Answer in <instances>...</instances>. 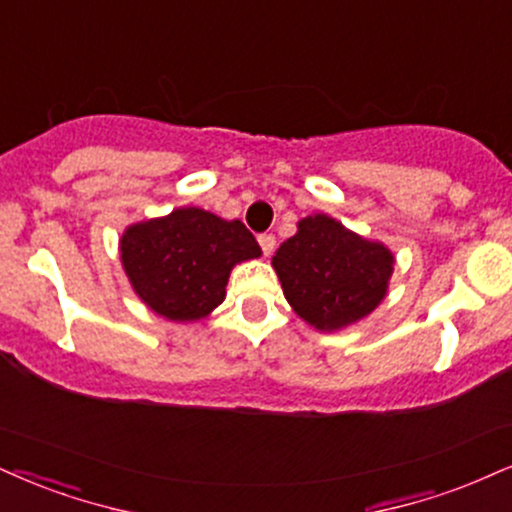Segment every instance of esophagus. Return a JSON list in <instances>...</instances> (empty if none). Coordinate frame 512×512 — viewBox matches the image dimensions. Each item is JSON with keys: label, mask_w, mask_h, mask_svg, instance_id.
Instances as JSON below:
<instances>
[{"label": "esophagus", "mask_w": 512, "mask_h": 512, "mask_svg": "<svg viewBox=\"0 0 512 512\" xmlns=\"http://www.w3.org/2000/svg\"><path fill=\"white\" fill-rule=\"evenodd\" d=\"M258 244H261V249H263V254L266 256H270L273 254V249H275V237L273 235H258Z\"/></svg>", "instance_id": "34e87169"}]
</instances>
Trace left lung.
Wrapping results in <instances>:
<instances>
[{"instance_id": "obj_1", "label": "left lung", "mask_w": 512, "mask_h": 512, "mask_svg": "<svg viewBox=\"0 0 512 512\" xmlns=\"http://www.w3.org/2000/svg\"><path fill=\"white\" fill-rule=\"evenodd\" d=\"M294 237L280 244L273 268L299 318L334 332L358 323L387 296L394 254L325 213L299 220Z\"/></svg>"}]
</instances>
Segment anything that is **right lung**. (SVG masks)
I'll return each mask as SVG.
<instances>
[{"mask_svg": "<svg viewBox=\"0 0 512 512\" xmlns=\"http://www.w3.org/2000/svg\"><path fill=\"white\" fill-rule=\"evenodd\" d=\"M258 256L261 246L242 220L197 206L130 225L121 237V263L135 294L175 323L206 318L223 304L230 270Z\"/></svg>", "mask_w": 512, "mask_h": 512, "instance_id": "add662e5", "label": "right lung"}]
</instances>
